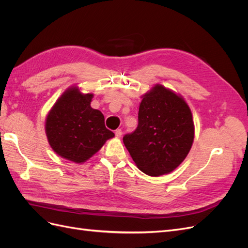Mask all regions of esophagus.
<instances>
[{"mask_svg":"<svg viewBox=\"0 0 248 248\" xmlns=\"http://www.w3.org/2000/svg\"><path fill=\"white\" fill-rule=\"evenodd\" d=\"M115 134H116L117 138H121L122 137V130L121 129H117L115 131Z\"/></svg>","mask_w":248,"mask_h":248,"instance_id":"34e87169","label":"esophagus"}]
</instances>
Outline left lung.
<instances>
[{"instance_id": "1", "label": "left lung", "mask_w": 248, "mask_h": 248, "mask_svg": "<svg viewBox=\"0 0 248 248\" xmlns=\"http://www.w3.org/2000/svg\"><path fill=\"white\" fill-rule=\"evenodd\" d=\"M139 125L123 142L136 166L146 175L170 174L188 155L194 140V123L183 97L156 84L140 96Z\"/></svg>"}]
</instances>
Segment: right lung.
I'll return each mask as SVG.
<instances>
[{"label": "right lung", "instance_id": "obj_1", "mask_svg": "<svg viewBox=\"0 0 248 248\" xmlns=\"http://www.w3.org/2000/svg\"><path fill=\"white\" fill-rule=\"evenodd\" d=\"M94 95L71 86L59 97L46 118L50 148L62 158L84 163L115 137L104 125V116L91 108Z\"/></svg>", "mask_w": 248, "mask_h": 248}]
</instances>
